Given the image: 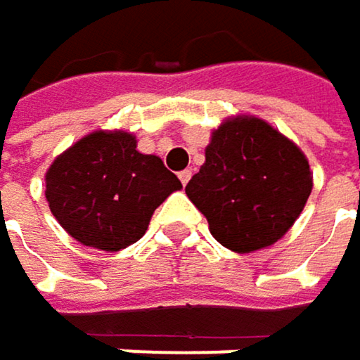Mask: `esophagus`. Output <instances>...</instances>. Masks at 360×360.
Here are the masks:
<instances>
[{
  "label": "esophagus",
  "mask_w": 360,
  "mask_h": 360,
  "mask_svg": "<svg viewBox=\"0 0 360 360\" xmlns=\"http://www.w3.org/2000/svg\"><path fill=\"white\" fill-rule=\"evenodd\" d=\"M191 176H193V172H191V169H182V172L178 174V178H180V182H182L184 186H186V182L191 180Z\"/></svg>",
  "instance_id": "esophagus-1"
}]
</instances>
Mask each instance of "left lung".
I'll return each instance as SVG.
<instances>
[{
  "label": "left lung",
  "instance_id": "8db88e82",
  "mask_svg": "<svg viewBox=\"0 0 360 360\" xmlns=\"http://www.w3.org/2000/svg\"><path fill=\"white\" fill-rule=\"evenodd\" d=\"M312 176L302 150L266 121L222 123L205 148L203 167L186 184L224 248L250 254L278 241L302 214Z\"/></svg>",
  "mask_w": 360,
  "mask_h": 360
}]
</instances>
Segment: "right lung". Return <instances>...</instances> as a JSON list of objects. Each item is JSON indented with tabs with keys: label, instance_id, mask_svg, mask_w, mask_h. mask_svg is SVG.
<instances>
[{
	"label": "right lung",
	"instance_id": "obj_1",
	"mask_svg": "<svg viewBox=\"0 0 360 360\" xmlns=\"http://www.w3.org/2000/svg\"><path fill=\"white\" fill-rule=\"evenodd\" d=\"M182 188L155 155L136 150L125 131H94L63 153L46 174V199L79 243L119 252L148 229L153 212Z\"/></svg>",
	"mask_w": 360,
	"mask_h": 360
}]
</instances>
